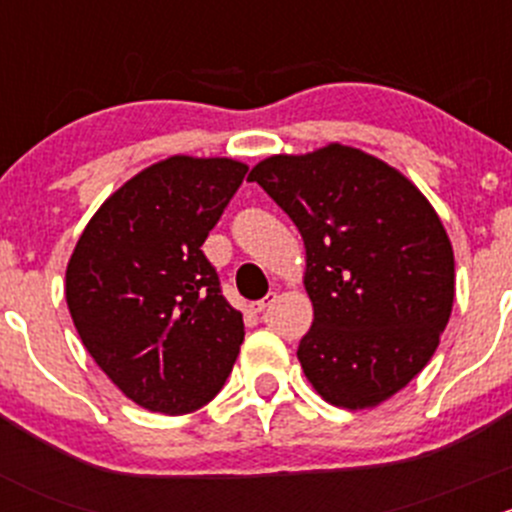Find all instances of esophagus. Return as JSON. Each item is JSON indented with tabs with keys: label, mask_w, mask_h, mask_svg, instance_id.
Wrapping results in <instances>:
<instances>
[{
	"label": "esophagus",
	"mask_w": 512,
	"mask_h": 512,
	"mask_svg": "<svg viewBox=\"0 0 512 512\" xmlns=\"http://www.w3.org/2000/svg\"><path fill=\"white\" fill-rule=\"evenodd\" d=\"M275 299H277V292H270L265 299H260V302H252L250 309H252V312H255V314H257V312H265V309L270 307V304L275 302Z\"/></svg>",
	"instance_id": "34e87169"
}]
</instances>
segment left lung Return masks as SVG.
Returning <instances> with one entry per match:
<instances>
[{
  "instance_id": "8db88e82",
  "label": "left lung",
  "mask_w": 512,
  "mask_h": 512,
  "mask_svg": "<svg viewBox=\"0 0 512 512\" xmlns=\"http://www.w3.org/2000/svg\"><path fill=\"white\" fill-rule=\"evenodd\" d=\"M297 225L312 329L297 359L324 401L371 409L431 361L456 294L441 218L406 175L329 143L270 156L247 175Z\"/></svg>"
}]
</instances>
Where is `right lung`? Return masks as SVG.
<instances>
[{
	"instance_id": "1",
	"label": "right lung",
	"mask_w": 512,
	"mask_h": 512,
	"mask_svg": "<svg viewBox=\"0 0 512 512\" xmlns=\"http://www.w3.org/2000/svg\"><path fill=\"white\" fill-rule=\"evenodd\" d=\"M245 173L232 158L160 160L123 183L76 242L66 267L76 332L143 409H200L240 354L242 314L200 247Z\"/></svg>"
}]
</instances>
